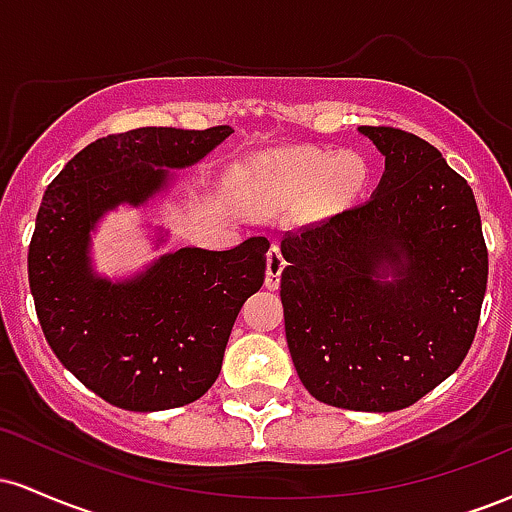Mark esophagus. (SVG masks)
Masks as SVG:
<instances>
[{
	"mask_svg": "<svg viewBox=\"0 0 512 512\" xmlns=\"http://www.w3.org/2000/svg\"><path fill=\"white\" fill-rule=\"evenodd\" d=\"M286 267V260L284 255H281L279 245H272V250H269L267 255V289H279V279H281V272H284Z\"/></svg>",
	"mask_w": 512,
	"mask_h": 512,
	"instance_id": "34e87169",
	"label": "esophagus"
}]
</instances>
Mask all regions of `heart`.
Masks as SVG:
<instances>
[{
  "mask_svg": "<svg viewBox=\"0 0 512 512\" xmlns=\"http://www.w3.org/2000/svg\"><path fill=\"white\" fill-rule=\"evenodd\" d=\"M370 180L368 161L356 151L330 156L320 151L291 156H264L252 166L250 185L267 204H289L315 190L322 209L351 204Z\"/></svg>",
  "mask_w": 512,
  "mask_h": 512,
  "instance_id": "1",
  "label": "heart"
}]
</instances>
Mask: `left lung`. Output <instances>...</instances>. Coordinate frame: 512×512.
Listing matches in <instances>:
<instances>
[{"label": "left lung", "mask_w": 512, "mask_h": 512, "mask_svg": "<svg viewBox=\"0 0 512 512\" xmlns=\"http://www.w3.org/2000/svg\"><path fill=\"white\" fill-rule=\"evenodd\" d=\"M358 132L385 173L368 202L281 240L286 342L315 399L397 411L467 356L489 252L472 187L436 146L395 127Z\"/></svg>", "instance_id": "1"}]
</instances>
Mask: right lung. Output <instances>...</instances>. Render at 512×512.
<instances>
[{
	"label": "right lung",
	"mask_w": 512,
	"mask_h": 512,
	"mask_svg": "<svg viewBox=\"0 0 512 512\" xmlns=\"http://www.w3.org/2000/svg\"><path fill=\"white\" fill-rule=\"evenodd\" d=\"M233 134L139 127L96 139L45 190L28 248L40 327L62 366L105 402L163 411L195 402L216 383L233 322L264 284L269 240L231 250L187 245L139 272H96L93 233L117 207L142 209ZM168 231L156 228L154 245Z\"/></svg>",
	"instance_id": "obj_1"
}]
</instances>
